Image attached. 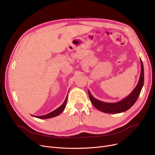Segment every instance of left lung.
Instances as JSON below:
<instances>
[{"instance_id": "obj_1", "label": "left lung", "mask_w": 155, "mask_h": 155, "mask_svg": "<svg viewBox=\"0 0 155 155\" xmlns=\"http://www.w3.org/2000/svg\"><path fill=\"white\" fill-rule=\"evenodd\" d=\"M140 60L141 64V72L140 74L139 82L131 94L127 97L123 98V100L115 103L104 102L94 98L91 94L90 91H88L90 101L95 108L106 113L116 114L125 112V111L127 110L133 106L136 101L137 100L141 90L144 85V67L141 59H140Z\"/></svg>"}]
</instances>
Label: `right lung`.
<instances>
[{
	"instance_id": "obj_1",
	"label": "right lung",
	"mask_w": 155,
	"mask_h": 155,
	"mask_svg": "<svg viewBox=\"0 0 155 155\" xmlns=\"http://www.w3.org/2000/svg\"><path fill=\"white\" fill-rule=\"evenodd\" d=\"M67 96L66 97V98H65L64 102L61 104L58 108L52 111V112L50 113H48L46 115H43V116H34V115H32V116L38 117V118H39V119H48V118H51V117H55L57 116H58L59 114H60L61 113H62L64 110L65 109V106H66V104H67Z\"/></svg>"
}]
</instances>
